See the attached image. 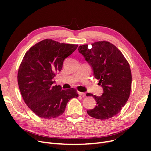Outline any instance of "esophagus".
Listing matches in <instances>:
<instances>
[{
	"label": "esophagus",
	"mask_w": 151,
	"mask_h": 151,
	"mask_svg": "<svg viewBox=\"0 0 151 151\" xmlns=\"http://www.w3.org/2000/svg\"><path fill=\"white\" fill-rule=\"evenodd\" d=\"M78 94H79V96H86V94L83 92H79V91Z\"/></svg>",
	"instance_id": "34e87169"
}]
</instances>
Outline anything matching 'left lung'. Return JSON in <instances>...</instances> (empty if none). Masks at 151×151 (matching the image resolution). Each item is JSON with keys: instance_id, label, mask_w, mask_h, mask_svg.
Instances as JSON below:
<instances>
[{"instance_id": "obj_1", "label": "left lung", "mask_w": 151, "mask_h": 151, "mask_svg": "<svg viewBox=\"0 0 151 151\" xmlns=\"http://www.w3.org/2000/svg\"><path fill=\"white\" fill-rule=\"evenodd\" d=\"M91 45H81L78 50L92 67L103 93L100 96L86 94L87 96H93L97 104L87 113L96 119L106 120L119 113L128 101L132 86L131 70L129 62L113 44L103 41Z\"/></svg>"}]
</instances>
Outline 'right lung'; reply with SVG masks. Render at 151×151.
Here are the masks:
<instances>
[{
	"mask_svg": "<svg viewBox=\"0 0 151 151\" xmlns=\"http://www.w3.org/2000/svg\"><path fill=\"white\" fill-rule=\"evenodd\" d=\"M77 47L46 39L25 53L18 70L17 83L25 103L38 116L52 119L60 116L68 101L78 97L74 88L62 90L61 86L53 85L63 61Z\"/></svg>",
	"mask_w": 151,
	"mask_h": 151,
	"instance_id": "1",
	"label": "right lung"
}]
</instances>
